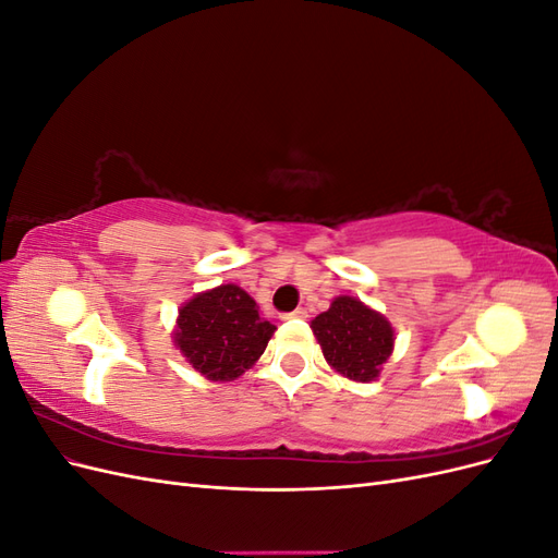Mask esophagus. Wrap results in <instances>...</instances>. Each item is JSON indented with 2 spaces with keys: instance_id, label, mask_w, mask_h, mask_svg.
I'll return each mask as SVG.
<instances>
[{
  "instance_id": "1",
  "label": "esophagus",
  "mask_w": 558,
  "mask_h": 558,
  "mask_svg": "<svg viewBox=\"0 0 558 558\" xmlns=\"http://www.w3.org/2000/svg\"><path fill=\"white\" fill-rule=\"evenodd\" d=\"M281 318H283V320H289V318H307V310H302V307H298L295 312H289V314H281Z\"/></svg>"
}]
</instances>
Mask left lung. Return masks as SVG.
<instances>
[{"label": "left lung", "instance_id": "1", "mask_svg": "<svg viewBox=\"0 0 558 558\" xmlns=\"http://www.w3.org/2000/svg\"><path fill=\"white\" fill-rule=\"evenodd\" d=\"M312 330L328 365L347 379L373 381L393 353L396 332L388 318L359 298L340 295L312 320Z\"/></svg>", "mask_w": 558, "mask_h": 558}]
</instances>
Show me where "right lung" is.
<instances>
[{
    "label": "right lung",
    "mask_w": 558,
    "mask_h": 558,
    "mask_svg": "<svg viewBox=\"0 0 558 558\" xmlns=\"http://www.w3.org/2000/svg\"><path fill=\"white\" fill-rule=\"evenodd\" d=\"M277 326L265 320L256 300L234 283L197 293L179 310L174 344L199 375L232 381L256 363Z\"/></svg>",
    "instance_id": "1"
}]
</instances>
